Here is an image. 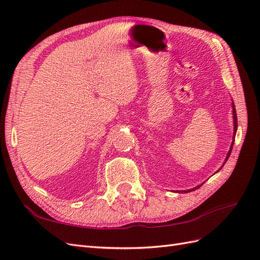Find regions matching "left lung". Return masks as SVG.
I'll list each match as a JSON object with an SVG mask.
<instances>
[{
    "label": "left lung",
    "instance_id": "8db88e82",
    "mask_svg": "<svg viewBox=\"0 0 260 260\" xmlns=\"http://www.w3.org/2000/svg\"><path fill=\"white\" fill-rule=\"evenodd\" d=\"M232 115H233V125H234V130H233V141H232L231 146H230V149H229V152H228V154H226V157H225L224 162H223V165H222V166H221V168L224 166V164L226 162L228 158H229V156H230V154H231L232 147H233V144H234V139H235V135H237V130H238V117H237V111H235V106H234V103H233V102H232ZM221 168H220V169H221ZM220 169H219V170H220ZM219 170H217V172H218ZM203 184H204V183H202V184H200V185H198V186H195V187H193V188H190V190H187V191H185V190H184V191H181V192H184V193H187V192H192V191L196 190V188L201 187ZM179 193H180V191H179Z\"/></svg>",
    "mask_w": 260,
    "mask_h": 260
}]
</instances>
